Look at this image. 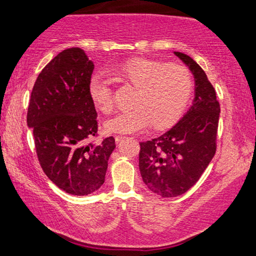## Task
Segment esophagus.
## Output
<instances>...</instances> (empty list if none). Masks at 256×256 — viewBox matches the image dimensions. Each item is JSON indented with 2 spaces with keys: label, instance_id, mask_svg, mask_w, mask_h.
Masks as SVG:
<instances>
[{
  "label": "esophagus",
  "instance_id": "obj_1",
  "mask_svg": "<svg viewBox=\"0 0 256 256\" xmlns=\"http://www.w3.org/2000/svg\"><path fill=\"white\" fill-rule=\"evenodd\" d=\"M124 138H127V137H124V136H116V143H120V142L121 140H124Z\"/></svg>",
  "mask_w": 256,
  "mask_h": 256
}]
</instances>
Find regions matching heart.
<instances>
[{"label": "heart", "instance_id": "obj_1", "mask_svg": "<svg viewBox=\"0 0 256 256\" xmlns=\"http://www.w3.org/2000/svg\"><path fill=\"white\" fill-rule=\"evenodd\" d=\"M121 82L135 87L130 111L106 121L108 132L129 134L140 132L152 124L166 129L182 118L192 93V77L188 68L148 58H135L120 66L108 68ZM88 94L94 106L104 113L114 108V98L108 82L102 74L90 78Z\"/></svg>", "mask_w": 256, "mask_h": 256}]
</instances>
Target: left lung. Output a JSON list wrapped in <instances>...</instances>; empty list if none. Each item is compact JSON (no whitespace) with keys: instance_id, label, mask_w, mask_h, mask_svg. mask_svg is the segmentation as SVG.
I'll list each match as a JSON object with an SVG mask.
<instances>
[{"instance_id":"obj_1","label":"left lung","mask_w":256,"mask_h":256,"mask_svg":"<svg viewBox=\"0 0 256 256\" xmlns=\"http://www.w3.org/2000/svg\"><path fill=\"white\" fill-rule=\"evenodd\" d=\"M195 77L194 103L162 136L140 142V170L145 185L162 198L182 195L198 182L216 150L220 104L203 69L186 54L174 52Z\"/></svg>"}]
</instances>
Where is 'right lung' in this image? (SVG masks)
<instances>
[{
    "label": "right lung",
    "mask_w": 256,
    "mask_h": 256,
    "mask_svg": "<svg viewBox=\"0 0 256 256\" xmlns=\"http://www.w3.org/2000/svg\"><path fill=\"white\" fill-rule=\"evenodd\" d=\"M94 64L79 48L52 58L34 84L27 112L42 169L71 195L92 194L106 180L116 148L112 136L95 143L98 113L88 94Z\"/></svg>",
    "instance_id": "right-lung-1"
}]
</instances>
